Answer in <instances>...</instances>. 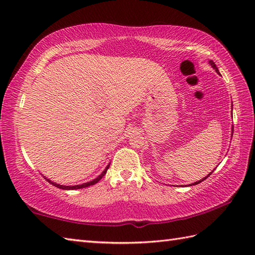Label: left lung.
<instances>
[{
    "label": "left lung",
    "instance_id": "left-lung-1",
    "mask_svg": "<svg viewBox=\"0 0 255 255\" xmlns=\"http://www.w3.org/2000/svg\"><path fill=\"white\" fill-rule=\"evenodd\" d=\"M208 63L210 64V66H211V67H213V68L215 69V71H216V72H217V73H219V70H218V68H217V67H216V64H215V62H214L213 60H209V61H208ZM232 132H234V129H232ZM231 137H232V136H231ZM213 172H214V171H213ZM213 172H210V173H209V174H208L207 176H206V177H204V178H203V180H200V181H197V182H195V183L191 184V186H192V185H197V184H198V183H200V182H203V181L205 180V178H207V177H208V176H209V175H210V174H211V173H213Z\"/></svg>",
    "mask_w": 255,
    "mask_h": 255
}]
</instances>
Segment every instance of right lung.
I'll list each match as a JSON object with an SVG mask.
<instances>
[{"label":"right lung","mask_w":255,"mask_h":255,"mask_svg":"<svg viewBox=\"0 0 255 255\" xmlns=\"http://www.w3.org/2000/svg\"><path fill=\"white\" fill-rule=\"evenodd\" d=\"M108 167H110V164H108L106 167H105V170L103 171L101 174L97 176L96 178H94L93 181H91V182H88V183H83V184H79V185H73V186H66V185H60V184H57V183H55V182H52V181H50L49 178H47V177H45L46 180L49 182L50 184H52L53 186H56V187H58V188H61V189H79V188H84V187H89V186H91V185H94V184H96L97 182H99L101 178L104 176L105 174H106V172H107V170H108Z\"/></svg>","instance_id":"1"}]
</instances>
